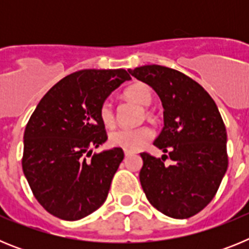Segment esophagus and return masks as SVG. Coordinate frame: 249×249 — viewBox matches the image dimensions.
<instances>
[{
  "label": "esophagus",
  "instance_id": "1",
  "mask_svg": "<svg viewBox=\"0 0 249 249\" xmlns=\"http://www.w3.org/2000/svg\"><path fill=\"white\" fill-rule=\"evenodd\" d=\"M132 153L131 152H128V151H124V156H126V157H128V156H131Z\"/></svg>",
  "mask_w": 249,
  "mask_h": 249
}]
</instances>
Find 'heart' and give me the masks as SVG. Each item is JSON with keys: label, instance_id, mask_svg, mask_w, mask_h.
<instances>
[{"label": "heart", "instance_id": "1", "mask_svg": "<svg viewBox=\"0 0 249 249\" xmlns=\"http://www.w3.org/2000/svg\"><path fill=\"white\" fill-rule=\"evenodd\" d=\"M124 96L129 101H133L142 107H147L152 102L151 89L143 83H136L126 89ZM100 118L106 127H112L114 124L113 107L109 101H106L101 106ZM152 137H153V132L146 126L137 127V128H120L109 135V143L124 151L135 152L142 148Z\"/></svg>", "mask_w": 249, "mask_h": 249}]
</instances>
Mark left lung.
<instances>
[{
	"mask_svg": "<svg viewBox=\"0 0 249 249\" xmlns=\"http://www.w3.org/2000/svg\"><path fill=\"white\" fill-rule=\"evenodd\" d=\"M128 72L158 94L164 126L153 144L172 160L166 166L163 156L141 153V186L156 210L190 218L212 201L227 171V132L218 107L201 85L172 68L149 65Z\"/></svg>",
	"mask_w": 249,
	"mask_h": 249,
	"instance_id": "8db88e82",
	"label": "left lung"
}]
</instances>
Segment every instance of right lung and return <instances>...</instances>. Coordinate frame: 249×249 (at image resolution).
<instances>
[{
    "instance_id": "1",
    "label": "right lung",
    "mask_w": 249,
    "mask_h": 249,
    "mask_svg": "<svg viewBox=\"0 0 249 249\" xmlns=\"http://www.w3.org/2000/svg\"><path fill=\"white\" fill-rule=\"evenodd\" d=\"M129 80L122 68L74 72L57 82L31 116L22 168L37 201L54 217L77 221L105 203L124 155L113 147L91 156L107 141L100 108Z\"/></svg>"
}]
</instances>
